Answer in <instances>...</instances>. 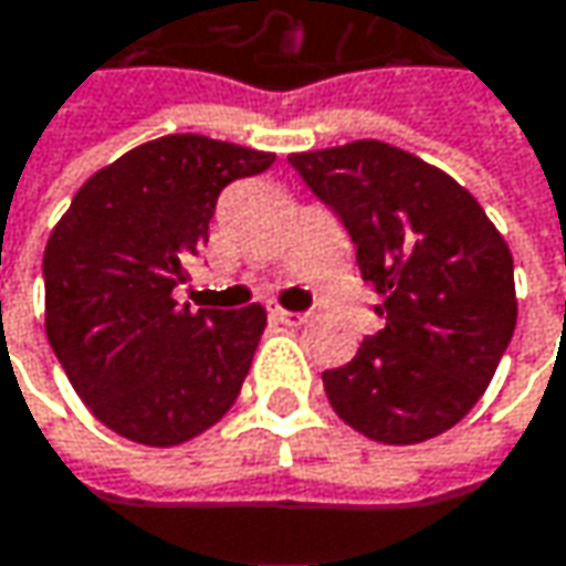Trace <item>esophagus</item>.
I'll return each mask as SVG.
<instances>
[{"label": "esophagus", "instance_id": "34e87169", "mask_svg": "<svg viewBox=\"0 0 566 566\" xmlns=\"http://www.w3.org/2000/svg\"><path fill=\"white\" fill-rule=\"evenodd\" d=\"M272 317L284 324V327H301V324H307V314H301V311H282V307H272Z\"/></svg>", "mask_w": 566, "mask_h": 566}]
</instances>
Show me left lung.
Here are the masks:
<instances>
[{
	"instance_id": "obj_1",
	"label": "left lung",
	"mask_w": 566,
	"mask_h": 566,
	"mask_svg": "<svg viewBox=\"0 0 566 566\" xmlns=\"http://www.w3.org/2000/svg\"><path fill=\"white\" fill-rule=\"evenodd\" d=\"M356 245V265L386 301L359 353L324 373L334 411L379 443L450 431L486 391L515 334V269L457 180L376 142L287 155Z\"/></svg>"
}]
</instances>
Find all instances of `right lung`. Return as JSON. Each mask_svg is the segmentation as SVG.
<instances>
[{
	"instance_id": "add662e5",
	"label": "right lung",
	"mask_w": 566,
	"mask_h": 566,
	"mask_svg": "<svg viewBox=\"0 0 566 566\" xmlns=\"http://www.w3.org/2000/svg\"><path fill=\"white\" fill-rule=\"evenodd\" d=\"M275 155L165 135L96 171L44 249V327L83 405L116 434L175 447L232 408L265 331L242 311L175 301L223 187Z\"/></svg>"
}]
</instances>
